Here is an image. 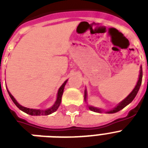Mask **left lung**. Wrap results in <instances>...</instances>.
Masks as SVG:
<instances>
[{"instance_id": "obj_1", "label": "left lung", "mask_w": 148, "mask_h": 148, "mask_svg": "<svg viewBox=\"0 0 148 148\" xmlns=\"http://www.w3.org/2000/svg\"><path fill=\"white\" fill-rule=\"evenodd\" d=\"M142 76H143V72H142V67H140V75H139V79H138V83H137V85L135 86V88L132 90V92L130 94V95L126 97V98L124 99V101H121V103L117 106V107H115L114 108H113L112 110H108V111H106V114H113V113H116L117 111H119V110H122L123 108H125L127 104L131 103V101H133L134 97H136V95L138 94V90L140 89V84H141V81H142ZM86 97H87V93L85 91V95H84V99H86ZM89 109L90 110H92V111H95V112H99L101 113L102 112V110L101 109H98V108H93L91 106H89L88 107Z\"/></svg>"}]
</instances>
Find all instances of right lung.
Returning <instances> with one entry per match:
<instances>
[{
	"label": "right lung",
	"mask_w": 148,
	"mask_h": 148,
	"mask_svg": "<svg viewBox=\"0 0 148 148\" xmlns=\"http://www.w3.org/2000/svg\"><path fill=\"white\" fill-rule=\"evenodd\" d=\"M67 80L65 81L64 83L63 84L61 87L60 88L59 90H58V97H57V101H56L55 103L53 104L51 108H48L47 110H36V109H30V108H24L23 106L20 105L19 103H17V101L15 100L14 97H13L11 94H10L8 90V92L9 94V96L10 97L11 100L13 101V102L15 103V105L17 106V108H19L20 110H21L22 111H24L25 112L26 114H30V115H34V116H39V115H48V114H51L52 113L55 112L56 110H58V108H59V106L60 104V102H61V97H62V95H63V92H64V86L67 83Z\"/></svg>",
	"instance_id": "1"
}]
</instances>
